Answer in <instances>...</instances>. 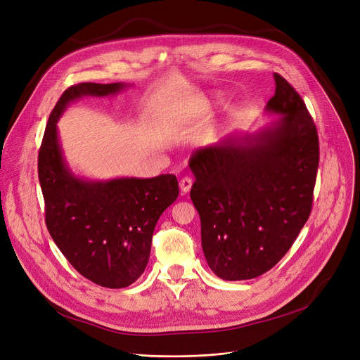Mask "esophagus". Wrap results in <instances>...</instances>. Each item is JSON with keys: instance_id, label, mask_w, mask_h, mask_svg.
Segmentation results:
<instances>
[{"instance_id": "obj_1", "label": "esophagus", "mask_w": 360, "mask_h": 360, "mask_svg": "<svg viewBox=\"0 0 360 360\" xmlns=\"http://www.w3.org/2000/svg\"><path fill=\"white\" fill-rule=\"evenodd\" d=\"M191 186H192V179H191L189 176H185V178H182V179H181V182H179V188H181V191H182L184 193L189 192Z\"/></svg>"}]
</instances>
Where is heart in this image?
Returning <instances> with one entry per match:
<instances>
[{
    "mask_svg": "<svg viewBox=\"0 0 360 360\" xmlns=\"http://www.w3.org/2000/svg\"><path fill=\"white\" fill-rule=\"evenodd\" d=\"M210 109H211V101L205 96L200 97L198 102L195 103V110L200 112V113H208Z\"/></svg>",
    "mask_w": 360,
    "mask_h": 360,
    "instance_id": "heart-1",
    "label": "heart"
}]
</instances>
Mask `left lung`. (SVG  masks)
<instances>
[{
	"label": "left lung",
	"instance_id": "left-lung-1",
	"mask_svg": "<svg viewBox=\"0 0 360 360\" xmlns=\"http://www.w3.org/2000/svg\"><path fill=\"white\" fill-rule=\"evenodd\" d=\"M266 106L273 120L254 134L228 135L189 159L202 251L214 274L226 281L273 269L311 211L317 130L299 93L277 73Z\"/></svg>",
	"mask_w": 360,
	"mask_h": 360
}]
</instances>
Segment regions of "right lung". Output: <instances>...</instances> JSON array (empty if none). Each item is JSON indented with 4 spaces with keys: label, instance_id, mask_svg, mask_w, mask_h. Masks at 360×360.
Returning a JSON list of instances; mask_svg holds the SVG:
<instances>
[{
    "label": "right lung",
    "instance_id": "obj_1",
    "mask_svg": "<svg viewBox=\"0 0 360 360\" xmlns=\"http://www.w3.org/2000/svg\"><path fill=\"white\" fill-rule=\"evenodd\" d=\"M126 83H80L54 106L39 153V179L49 233L86 278L109 288L135 283L146 269L155 225L178 198L172 174L155 178L89 179L76 175L63 153L57 122L82 97L115 96Z\"/></svg>",
    "mask_w": 360,
    "mask_h": 360
}]
</instances>
